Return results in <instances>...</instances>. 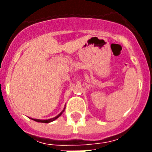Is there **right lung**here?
<instances>
[{"mask_svg": "<svg viewBox=\"0 0 152 152\" xmlns=\"http://www.w3.org/2000/svg\"><path fill=\"white\" fill-rule=\"evenodd\" d=\"M64 109H65V107H64V109H63V110L61 112V113L58 114V115H57L56 117H54V118H50V119H47V120H40V119H34V118H31V119H32L33 121H37V122H42V123H50V122H52V121H55L56 119H57V118H59L60 116L61 115L62 113H63V112L64 111Z\"/></svg>", "mask_w": 152, "mask_h": 152, "instance_id": "obj_1", "label": "right lung"}]
</instances>
